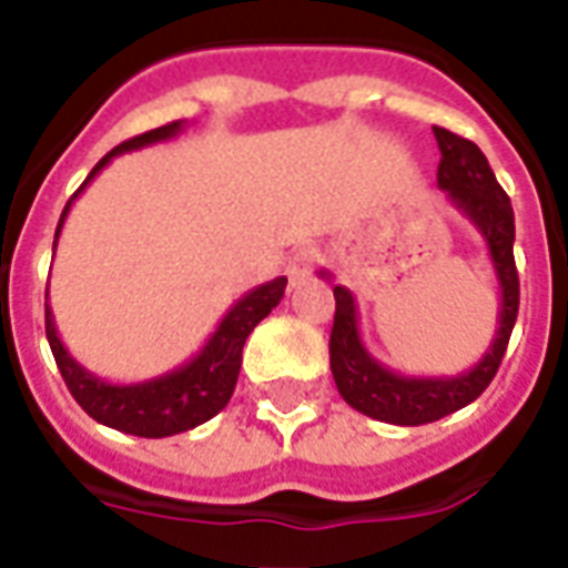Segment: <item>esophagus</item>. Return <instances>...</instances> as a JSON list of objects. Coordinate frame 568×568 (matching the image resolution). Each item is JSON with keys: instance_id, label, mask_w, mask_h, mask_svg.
<instances>
[{"instance_id": "obj_1", "label": "esophagus", "mask_w": 568, "mask_h": 568, "mask_svg": "<svg viewBox=\"0 0 568 568\" xmlns=\"http://www.w3.org/2000/svg\"><path fill=\"white\" fill-rule=\"evenodd\" d=\"M317 251L314 248H300L293 257H290L287 263V275L293 284H300V281H305L311 275V268H314V263H317Z\"/></svg>"}]
</instances>
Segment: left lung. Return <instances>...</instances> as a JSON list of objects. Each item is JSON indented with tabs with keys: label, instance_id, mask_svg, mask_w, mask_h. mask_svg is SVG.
I'll return each instance as SVG.
<instances>
[{
	"label": "left lung",
	"instance_id": "8db88e82",
	"mask_svg": "<svg viewBox=\"0 0 568 568\" xmlns=\"http://www.w3.org/2000/svg\"><path fill=\"white\" fill-rule=\"evenodd\" d=\"M434 138L440 146L437 185L446 191L452 206L462 209L476 224L488 245V257L500 281V314H497L491 347L470 371H464L458 377H404L398 371L381 365L365 349L356 300L347 287L335 284V323L329 335V365L335 386L353 410L365 413L371 419L389 422V425L437 422L479 398L500 368L511 326L518 317V268L511 254L515 212H511L509 197L497 185L488 158L481 155L476 143L452 134L446 128H434ZM320 275L332 278L326 268Z\"/></svg>",
	"mask_w": 568,
	"mask_h": 568
}]
</instances>
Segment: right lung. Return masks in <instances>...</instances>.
I'll list each match as a JSON object with an SVG mask.
<instances>
[{
	"label": "right lung",
	"mask_w": 568,
	"mask_h": 568,
	"mask_svg": "<svg viewBox=\"0 0 568 568\" xmlns=\"http://www.w3.org/2000/svg\"><path fill=\"white\" fill-rule=\"evenodd\" d=\"M182 131V122H170V125L152 128L140 138H131L125 143H119L113 152H106L98 161L87 182L77 187L74 197L68 200L65 212L59 219L57 239L62 233L65 215L77 194L101 173V170L122 152H134V149L152 146L161 140H173ZM53 254H57V242H53ZM284 287L287 278L281 275L275 281H266L260 287L248 290L233 308L224 314L219 323V329L212 332V338L203 344L194 359H187L185 365L152 377L143 383H110L104 377H95L92 371L83 368L80 362L65 349V344L59 341L57 323H53V311L44 305V323H47V341L53 349L62 381H65L68 392L74 395V400L95 422L106 425V428L125 430L134 437H173L182 430H191L209 422L215 413L227 407L230 395L236 389L239 368H242V347L260 320L266 317L268 311L275 308L284 300Z\"/></svg>",
	"instance_id": "obj_1"
}]
</instances>
